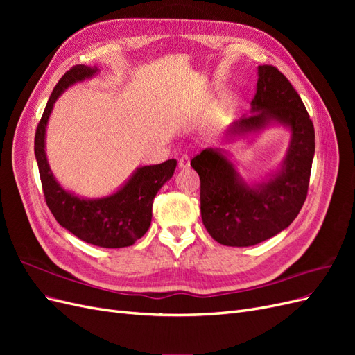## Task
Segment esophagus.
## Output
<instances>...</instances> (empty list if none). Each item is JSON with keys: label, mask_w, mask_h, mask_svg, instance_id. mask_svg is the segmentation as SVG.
I'll use <instances>...</instances> for the list:
<instances>
[{"label": "esophagus", "mask_w": 355, "mask_h": 355, "mask_svg": "<svg viewBox=\"0 0 355 355\" xmlns=\"http://www.w3.org/2000/svg\"><path fill=\"white\" fill-rule=\"evenodd\" d=\"M189 167V157L182 155L179 159V168H188Z\"/></svg>", "instance_id": "esophagus-1"}]
</instances>
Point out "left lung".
Wrapping results in <instances>:
<instances>
[{
  "label": "left lung",
  "instance_id": "1",
  "mask_svg": "<svg viewBox=\"0 0 355 355\" xmlns=\"http://www.w3.org/2000/svg\"><path fill=\"white\" fill-rule=\"evenodd\" d=\"M250 115L234 121L225 144L257 135L270 125L290 132L283 163L262 182L249 184L223 148H206L191 166L201 180V219L209 234L223 245L249 247L286 230L302 209L315 153L313 121L293 85L277 68L257 67Z\"/></svg>",
  "mask_w": 355,
  "mask_h": 355
}]
</instances>
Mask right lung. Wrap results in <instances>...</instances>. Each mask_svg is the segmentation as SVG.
<instances>
[{"instance_id":"add662e5","label":"right lung","mask_w":355,"mask_h":355,"mask_svg":"<svg viewBox=\"0 0 355 355\" xmlns=\"http://www.w3.org/2000/svg\"><path fill=\"white\" fill-rule=\"evenodd\" d=\"M98 73V67L77 65L59 80L37 127L34 151L46 202L60 227L89 244L120 249L135 244L148 231L153 219L154 198L161 187L173 176L176 159L137 167L115 192L101 198L80 197L59 184L53 176L46 154V130L50 114L63 92Z\"/></svg>"}]
</instances>
